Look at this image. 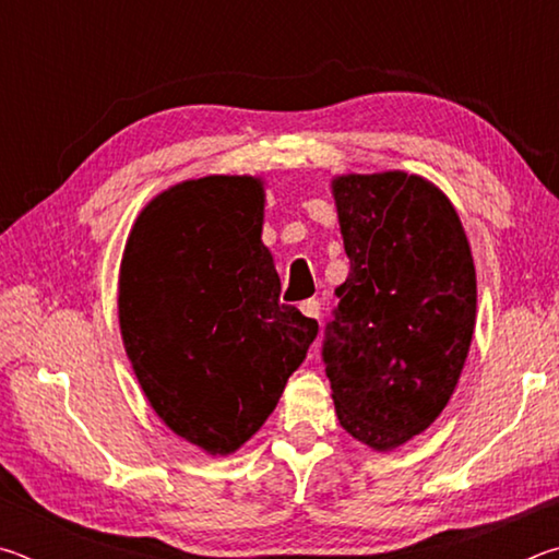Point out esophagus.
Wrapping results in <instances>:
<instances>
[{
	"label": "esophagus",
	"mask_w": 559,
	"mask_h": 559,
	"mask_svg": "<svg viewBox=\"0 0 559 559\" xmlns=\"http://www.w3.org/2000/svg\"><path fill=\"white\" fill-rule=\"evenodd\" d=\"M300 313L306 318H313V320H320V302L316 298L310 300H302L300 302Z\"/></svg>",
	"instance_id": "esophagus-1"
}]
</instances>
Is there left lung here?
I'll use <instances>...</instances> for the list:
<instances>
[{
  "mask_svg": "<svg viewBox=\"0 0 559 559\" xmlns=\"http://www.w3.org/2000/svg\"><path fill=\"white\" fill-rule=\"evenodd\" d=\"M349 273L335 288L325 374L349 437L392 451L447 409L476 328V266L459 212L421 175L330 179Z\"/></svg>",
  "mask_w": 559,
  "mask_h": 559,
  "instance_id": "1",
  "label": "left lung"
}]
</instances>
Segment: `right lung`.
Returning <instances> with one entry per match:
<instances>
[{
	"label": "right lung",
	"mask_w": 559,
	"mask_h": 559,
	"mask_svg": "<svg viewBox=\"0 0 559 559\" xmlns=\"http://www.w3.org/2000/svg\"><path fill=\"white\" fill-rule=\"evenodd\" d=\"M263 206V177L185 179L140 210L120 261V337L140 390L210 456L263 427L318 335L281 302Z\"/></svg>",
	"instance_id": "add662e5"
}]
</instances>
